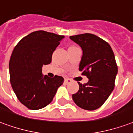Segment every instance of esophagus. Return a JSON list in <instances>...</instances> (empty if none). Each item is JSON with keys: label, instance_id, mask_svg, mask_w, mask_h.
Segmentation results:
<instances>
[{"label": "esophagus", "instance_id": "obj_1", "mask_svg": "<svg viewBox=\"0 0 133 133\" xmlns=\"http://www.w3.org/2000/svg\"><path fill=\"white\" fill-rule=\"evenodd\" d=\"M72 82V80L70 79H68V78H66V79H65V82L66 83V84H69Z\"/></svg>", "mask_w": 133, "mask_h": 133}]
</instances>
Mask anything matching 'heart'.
Here are the masks:
<instances>
[{
	"label": "heart",
	"mask_w": 133,
	"mask_h": 133,
	"mask_svg": "<svg viewBox=\"0 0 133 133\" xmlns=\"http://www.w3.org/2000/svg\"><path fill=\"white\" fill-rule=\"evenodd\" d=\"M77 50H79V48H78L75 45H72V46H70L68 49V53H72V52H74L75 51H77Z\"/></svg>",
	"instance_id": "b5f03b06"
}]
</instances>
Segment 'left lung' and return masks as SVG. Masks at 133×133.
I'll use <instances>...</instances> for the list:
<instances>
[{"instance_id": "8db88e82", "label": "left lung", "mask_w": 133, "mask_h": 133, "mask_svg": "<svg viewBox=\"0 0 133 133\" xmlns=\"http://www.w3.org/2000/svg\"><path fill=\"white\" fill-rule=\"evenodd\" d=\"M70 38L79 44L82 56L79 70L89 79L79 84V90L72 94L75 103L82 109L93 111L104 104L115 87L118 73L115 56L109 43L94 34L85 33Z\"/></svg>"}]
</instances>
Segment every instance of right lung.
<instances>
[{
	"instance_id": "right-lung-1",
	"label": "right lung",
	"mask_w": 133,
	"mask_h": 133,
	"mask_svg": "<svg viewBox=\"0 0 133 133\" xmlns=\"http://www.w3.org/2000/svg\"><path fill=\"white\" fill-rule=\"evenodd\" d=\"M64 36L36 31L24 36L13 49L9 62L10 83L17 99L26 108L38 110L49 105L63 77L42 74V66L51 63L53 53Z\"/></svg>"
}]
</instances>
